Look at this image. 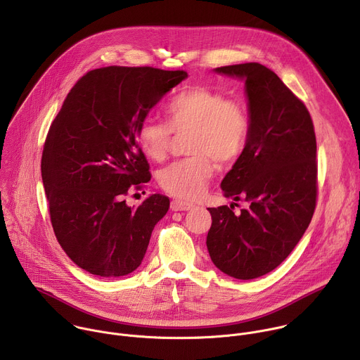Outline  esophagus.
<instances>
[{
  "mask_svg": "<svg viewBox=\"0 0 360 360\" xmlns=\"http://www.w3.org/2000/svg\"><path fill=\"white\" fill-rule=\"evenodd\" d=\"M193 208V205L189 203V202H184V200H172L171 202V210L172 211H189Z\"/></svg>",
  "mask_w": 360,
  "mask_h": 360,
  "instance_id": "esophagus-1",
  "label": "esophagus"
}]
</instances>
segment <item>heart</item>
Segmentation results:
<instances>
[{"label":"heart","mask_w":360,"mask_h":360,"mask_svg":"<svg viewBox=\"0 0 360 360\" xmlns=\"http://www.w3.org/2000/svg\"><path fill=\"white\" fill-rule=\"evenodd\" d=\"M167 121L145 117L135 129L136 142L153 161L167 158L174 132L186 134L188 153L160 172L161 188L179 199L193 200L208 186L221 165L233 164L246 146L250 117L242 101L229 99L212 88L195 85L174 94L165 105Z\"/></svg>","instance_id":"obj_1"}]
</instances>
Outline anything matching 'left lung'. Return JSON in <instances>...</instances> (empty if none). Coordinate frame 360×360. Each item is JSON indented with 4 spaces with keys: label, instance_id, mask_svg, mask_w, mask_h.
I'll return each mask as SVG.
<instances>
[{
    "label": "left lung",
    "instance_id": "obj_1",
    "mask_svg": "<svg viewBox=\"0 0 360 360\" xmlns=\"http://www.w3.org/2000/svg\"><path fill=\"white\" fill-rule=\"evenodd\" d=\"M215 71L245 79L250 131L221 188L224 196L249 207L240 214L233 205L208 208L212 225L207 246L218 269L248 281L279 266L312 221L316 136L309 111L272 70L245 63Z\"/></svg>",
    "mask_w": 360,
    "mask_h": 360
}]
</instances>
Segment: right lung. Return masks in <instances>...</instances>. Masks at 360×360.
Returning <instances> with one entry per match:
<instances>
[{
	"label": "right lung",
	"instance_id": "right-lung-1",
	"mask_svg": "<svg viewBox=\"0 0 360 360\" xmlns=\"http://www.w3.org/2000/svg\"><path fill=\"white\" fill-rule=\"evenodd\" d=\"M186 77L152 67L92 70L75 82L51 124L41 160L49 218L81 269L118 278L141 265L169 198L153 193L128 207L127 198L150 179L135 129Z\"/></svg>",
	"mask_w": 360,
	"mask_h": 360
}]
</instances>
